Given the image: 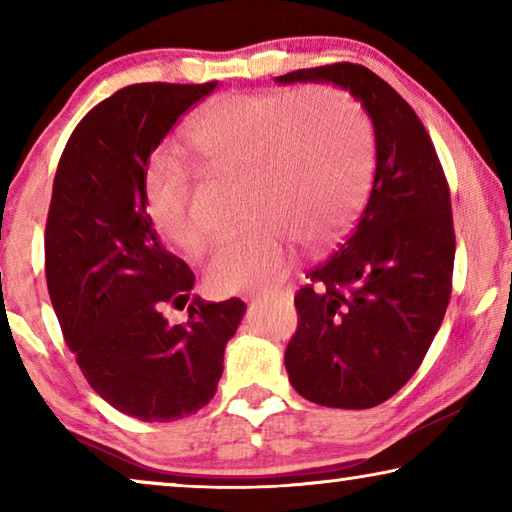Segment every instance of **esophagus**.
Listing matches in <instances>:
<instances>
[{
	"mask_svg": "<svg viewBox=\"0 0 512 512\" xmlns=\"http://www.w3.org/2000/svg\"><path fill=\"white\" fill-rule=\"evenodd\" d=\"M273 293H277V291H273V289H262V291H253L250 293V300H259V298H268V296H273Z\"/></svg>",
	"mask_w": 512,
	"mask_h": 512,
	"instance_id": "esophagus-1",
	"label": "esophagus"
}]
</instances>
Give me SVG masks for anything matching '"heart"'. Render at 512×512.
<instances>
[{
    "mask_svg": "<svg viewBox=\"0 0 512 512\" xmlns=\"http://www.w3.org/2000/svg\"><path fill=\"white\" fill-rule=\"evenodd\" d=\"M187 146L207 169L244 176L246 221L205 259L207 287L221 296L277 280L293 262V241L332 246L366 203L375 169L370 119L336 88L223 97L189 128ZM146 212L169 244H201L192 176L178 160L153 162Z\"/></svg>",
    "mask_w": 512,
    "mask_h": 512,
    "instance_id": "obj_1",
    "label": "heart"
}]
</instances>
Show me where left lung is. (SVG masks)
Listing matches in <instances>:
<instances>
[{"instance_id": "obj_1", "label": "left lung", "mask_w": 512, "mask_h": 512, "mask_svg": "<svg viewBox=\"0 0 512 512\" xmlns=\"http://www.w3.org/2000/svg\"><path fill=\"white\" fill-rule=\"evenodd\" d=\"M275 81L339 85L375 126L366 210L350 239L307 273L284 352L305 400L370 409L420 368L452 296L456 237L445 171L413 108L368 67L334 63Z\"/></svg>"}]
</instances>
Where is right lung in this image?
Returning a JSON list of instances; mask_svg holds the SVG:
<instances>
[{
	"mask_svg": "<svg viewBox=\"0 0 512 512\" xmlns=\"http://www.w3.org/2000/svg\"><path fill=\"white\" fill-rule=\"evenodd\" d=\"M201 85L135 83L94 106L60 155L45 228V273L67 348L88 384L142 422L187 418L212 400L225 343L246 305L192 296L194 273L146 212V167ZM187 308L173 326L163 311Z\"/></svg>",
	"mask_w": 512,
	"mask_h": 512,
	"instance_id": "add662e5",
	"label": "right lung"
}]
</instances>
